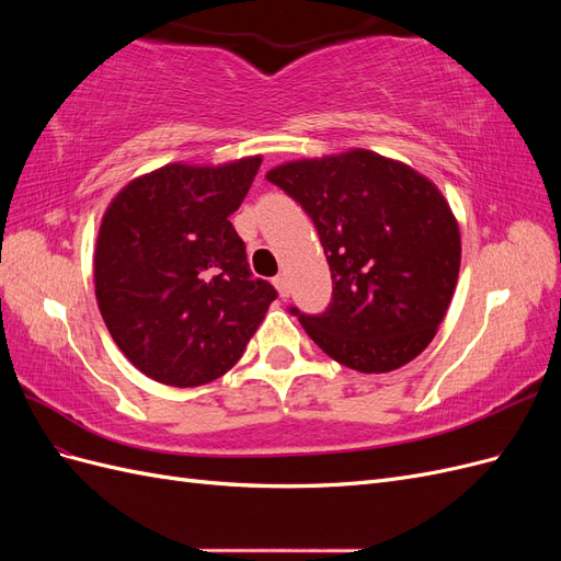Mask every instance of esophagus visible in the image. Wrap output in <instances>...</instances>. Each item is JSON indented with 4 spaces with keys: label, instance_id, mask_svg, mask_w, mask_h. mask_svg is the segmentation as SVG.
<instances>
[{
    "label": "esophagus",
    "instance_id": "obj_1",
    "mask_svg": "<svg viewBox=\"0 0 561 561\" xmlns=\"http://www.w3.org/2000/svg\"><path fill=\"white\" fill-rule=\"evenodd\" d=\"M274 285H276V290H278V295H280V297H287V295H290V285H287V276H285V274L276 276V278H274Z\"/></svg>",
    "mask_w": 561,
    "mask_h": 561
}]
</instances>
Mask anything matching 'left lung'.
<instances>
[{"label": "left lung", "instance_id": "left-lung-1", "mask_svg": "<svg viewBox=\"0 0 561 561\" xmlns=\"http://www.w3.org/2000/svg\"><path fill=\"white\" fill-rule=\"evenodd\" d=\"M266 180L313 219L330 264V307L290 309L301 328L365 375L414 360L433 342L461 266V233L437 186L369 149L283 163Z\"/></svg>", "mask_w": 561, "mask_h": 561}]
</instances>
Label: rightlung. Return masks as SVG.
Instances as JSON below:
<instances>
[{"mask_svg":"<svg viewBox=\"0 0 561 561\" xmlns=\"http://www.w3.org/2000/svg\"><path fill=\"white\" fill-rule=\"evenodd\" d=\"M260 165L168 163L110 203L93 260L98 309L149 379L192 388L227 375L278 297L252 278L229 222Z\"/></svg>","mask_w":561,"mask_h":561,"instance_id":"1","label":"right lung"}]
</instances>
